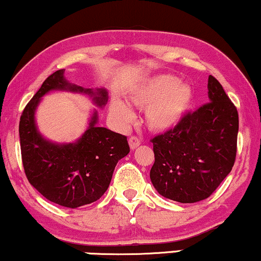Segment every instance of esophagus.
I'll use <instances>...</instances> for the list:
<instances>
[{
	"instance_id": "obj_1",
	"label": "esophagus",
	"mask_w": 261,
	"mask_h": 261,
	"mask_svg": "<svg viewBox=\"0 0 261 261\" xmlns=\"http://www.w3.org/2000/svg\"><path fill=\"white\" fill-rule=\"evenodd\" d=\"M128 143H129V147L132 150L137 149V147L140 145V140L138 139L137 137H130L129 140H128Z\"/></svg>"
}]
</instances>
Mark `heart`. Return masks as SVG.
Wrapping results in <instances>:
<instances>
[{"mask_svg":"<svg viewBox=\"0 0 261 261\" xmlns=\"http://www.w3.org/2000/svg\"><path fill=\"white\" fill-rule=\"evenodd\" d=\"M128 104L144 110V122L150 130L166 132L174 128L188 112L192 101V88L179 82L175 76L157 75L130 89ZM111 121L118 128H127L134 120V112L125 102L111 101Z\"/></svg>","mask_w":261,"mask_h":261,"instance_id":"1","label":"heart"}]
</instances>
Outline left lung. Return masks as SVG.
<instances>
[{
  "mask_svg": "<svg viewBox=\"0 0 261 261\" xmlns=\"http://www.w3.org/2000/svg\"><path fill=\"white\" fill-rule=\"evenodd\" d=\"M208 104L152 139L151 182L161 196L180 203L209 197L236 159L239 112L213 76L208 77Z\"/></svg>",
  "mask_w": 261,
  "mask_h": 261,
  "instance_id": "left-lung-1",
  "label": "left lung"
}]
</instances>
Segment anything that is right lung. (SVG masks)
Masks as SVG:
<instances>
[{"label":"right lung","mask_w":261,"mask_h":261,"mask_svg":"<svg viewBox=\"0 0 261 261\" xmlns=\"http://www.w3.org/2000/svg\"><path fill=\"white\" fill-rule=\"evenodd\" d=\"M58 70L42 83L22 111L19 122L21 160L29 182L48 201L77 208L99 199L110 185L117 162L129 153L127 138L98 127L94 109L85 133L72 143H56L44 138L36 124L42 96L53 91L80 93L102 109L109 95L105 88H83L70 83Z\"/></svg>","instance_id":"1"}]
</instances>
